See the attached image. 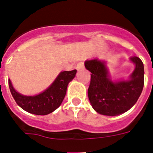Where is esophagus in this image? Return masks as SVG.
<instances>
[{"instance_id": "obj_1", "label": "esophagus", "mask_w": 153, "mask_h": 153, "mask_svg": "<svg viewBox=\"0 0 153 153\" xmlns=\"http://www.w3.org/2000/svg\"><path fill=\"white\" fill-rule=\"evenodd\" d=\"M76 70H83V69H84V63H83V62H79V63H77V65H76Z\"/></svg>"}]
</instances>
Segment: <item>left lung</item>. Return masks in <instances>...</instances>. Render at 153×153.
<instances>
[{
	"instance_id": "8db88e82",
	"label": "left lung",
	"mask_w": 153,
	"mask_h": 153,
	"mask_svg": "<svg viewBox=\"0 0 153 153\" xmlns=\"http://www.w3.org/2000/svg\"><path fill=\"white\" fill-rule=\"evenodd\" d=\"M135 70L127 80L112 81L105 61L86 60L85 67L91 73L88 97L95 111L105 116H118L134 106L144 86V66L137 56L130 57Z\"/></svg>"
}]
</instances>
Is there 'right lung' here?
I'll use <instances>...</instances> for the list:
<instances>
[{"mask_svg": "<svg viewBox=\"0 0 153 153\" xmlns=\"http://www.w3.org/2000/svg\"><path fill=\"white\" fill-rule=\"evenodd\" d=\"M76 70L60 72L53 83L46 90L36 96H24L16 91L10 79L9 88L14 100L20 107L35 115H47L60 106L64 99L68 83L75 77Z\"/></svg>", "mask_w": 153, "mask_h": 153, "instance_id": "1", "label": "right lung"}]
</instances>
